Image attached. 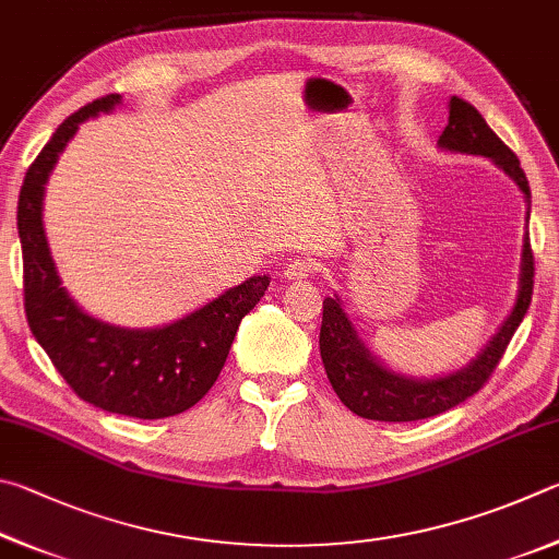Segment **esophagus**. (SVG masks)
<instances>
[{
  "label": "esophagus",
  "instance_id": "esophagus-1",
  "mask_svg": "<svg viewBox=\"0 0 559 559\" xmlns=\"http://www.w3.org/2000/svg\"><path fill=\"white\" fill-rule=\"evenodd\" d=\"M319 267H317V262L314 260H309V258H297V260H292L287 267H285V272H282V277H285L287 282H305V280H309L311 274H314Z\"/></svg>",
  "mask_w": 559,
  "mask_h": 559
}]
</instances>
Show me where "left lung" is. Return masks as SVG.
<instances>
[{"mask_svg": "<svg viewBox=\"0 0 559 559\" xmlns=\"http://www.w3.org/2000/svg\"><path fill=\"white\" fill-rule=\"evenodd\" d=\"M439 146L456 154H474L491 159L503 169L525 195V235L521 250V274H518V295L511 314L506 317L501 329L481 348L472 364L439 378H413L388 368L370 354V348L358 336L354 321L346 314L344 301L338 295L324 299V317H321L319 350L324 360L331 388L336 390L350 413L380 423H415V419L442 415L447 409L462 405L464 400L484 388L488 376L501 360L506 346L511 344L515 329L521 326L533 297V250L527 238V221H531V186L521 169L518 156L498 140V134L486 124L481 112L462 97L452 95L449 100V122L439 136Z\"/></svg>", "mask_w": 559, "mask_h": 559, "instance_id": "8db88e82", "label": "left lung"}]
</instances>
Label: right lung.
Segmentation results:
<instances>
[{
    "label": "right lung",
    "instance_id": "obj_1",
    "mask_svg": "<svg viewBox=\"0 0 559 559\" xmlns=\"http://www.w3.org/2000/svg\"><path fill=\"white\" fill-rule=\"evenodd\" d=\"M122 95L81 107L28 166L19 191L16 228L24 258V309L34 338L73 393L105 413L162 419L193 407L209 393L228 358L242 317L270 287L254 274L191 314L154 329H127L95 319L61 285L44 230V191L58 154L85 120L112 112Z\"/></svg>",
    "mask_w": 559,
    "mask_h": 559
}]
</instances>
